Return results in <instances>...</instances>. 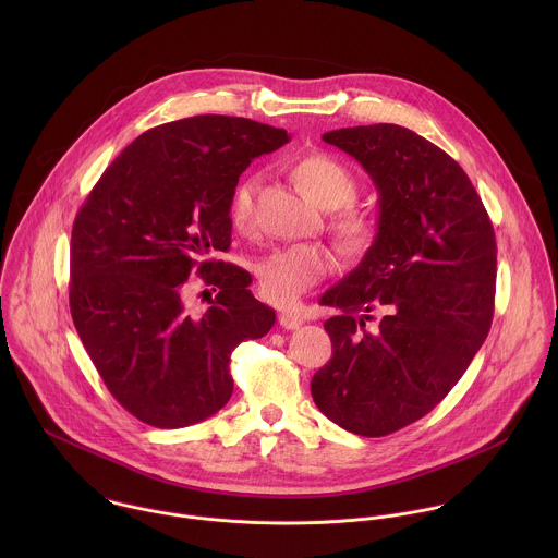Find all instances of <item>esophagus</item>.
<instances>
[{"instance_id": "esophagus-1", "label": "esophagus", "mask_w": 558, "mask_h": 558, "mask_svg": "<svg viewBox=\"0 0 558 558\" xmlns=\"http://www.w3.org/2000/svg\"><path fill=\"white\" fill-rule=\"evenodd\" d=\"M303 322H305V314H303L301 310H283V312L279 314V324H281L283 328H288V330L299 328Z\"/></svg>"}]
</instances>
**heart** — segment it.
<instances>
[{"mask_svg": "<svg viewBox=\"0 0 558 558\" xmlns=\"http://www.w3.org/2000/svg\"><path fill=\"white\" fill-rule=\"evenodd\" d=\"M294 178L303 193L322 210L341 208L332 228L348 251H363L374 242L378 230L376 217L348 206L356 197L359 184L343 162L326 155H312L296 162ZM253 193L255 178L240 180L232 193L230 215L239 230H248L253 223ZM332 266L335 257L326 246L312 242L290 244L275 248L257 264V279L266 299L279 305H290L326 277Z\"/></svg>", "mask_w": 558, "mask_h": 558, "instance_id": "1", "label": "heart"}]
</instances>
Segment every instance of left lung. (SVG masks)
<instances>
[{"label": "left lung", "instance_id": "left-lung-1", "mask_svg": "<svg viewBox=\"0 0 558 558\" xmlns=\"http://www.w3.org/2000/svg\"><path fill=\"white\" fill-rule=\"evenodd\" d=\"M322 140L374 180L378 232L319 299L339 314L324 322L332 359L312 396L339 427L378 438L436 408L475 359L494 316L496 239L464 169L414 131L372 124Z\"/></svg>", "mask_w": 558, "mask_h": 558}]
</instances>
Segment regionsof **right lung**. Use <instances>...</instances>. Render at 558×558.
Returning <instances> with one entry per match:
<instances>
[{
  "label": "right lung",
  "instance_id": "1",
  "mask_svg": "<svg viewBox=\"0 0 558 558\" xmlns=\"http://www.w3.org/2000/svg\"><path fill=\"white\" fill-rule=\"evenodd\" d=\"M288 142L248 118L160 124L120 153L81 206L71 314L109 393L140 421L178 429L217 414L234 391V348L272 328L251 275L210 255L230 248L240 173ZM193 269L218 292L204 315L183 301Z\"/></svg>",
  "mask_w": 558,
  "mask_h": 558
}]
</instances>
